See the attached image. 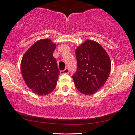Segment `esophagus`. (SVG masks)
<instances>
[{"label": "esophagus", "mask_w": 135, "mask_h": 135, "mask_svg": "<svg viewBox=\"0 0 135 135\" xmlns=\"http://www.w3.org/2000/svg\"><path fill=\"white\" fill-rule=\"evenodd\" d=\"M70 72V70L68 68H66L65 70L60 71V74H64V73H68Z\"/></svg>", "instance_id": "1"}]
</instances>
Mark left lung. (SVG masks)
<instances>
[{"label":"left lung","mask_w":135,"mask_h":135,"mask_svg":"<svg viewBox=\"0 0 135 135\" xmlns=\"http://www.w3.org/2000/svg\"><path fill=\"white\" fill-rule=\"evenodd\" d=\"M77 71L72 76L75 86L84 95H92L104 86L111 68L108 53L97 41L88 40L75 51Z\"/></svg>","instance_id":"8db88e82"}]
</instances>
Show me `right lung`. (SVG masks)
<instances>
[{"mask_svg": "<svg viewBox=\"0 0 135 135\" xmlns=\"http://www.w3.org/2000/svg\"><path fill=\"white\" fill-rule=\"evenodd\" d=\"M56 45L50 39L37 41L25 52L21 70L26 84L32 92L45 95L56 87L60 71L53 52Z\"/></svg>", "mask_w": 135, "mask_h": 135, "instance_id": "1", "label": "right lung"}]
</instances>
